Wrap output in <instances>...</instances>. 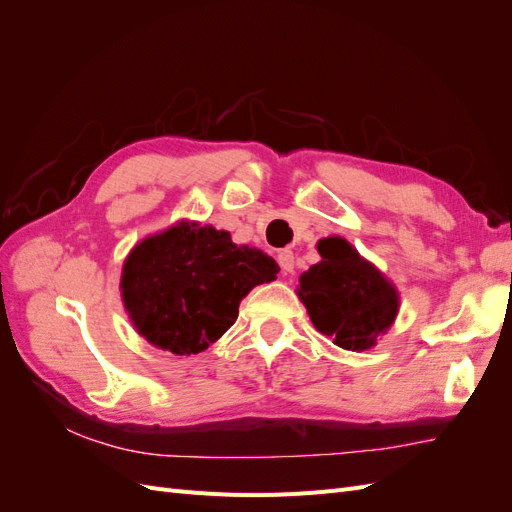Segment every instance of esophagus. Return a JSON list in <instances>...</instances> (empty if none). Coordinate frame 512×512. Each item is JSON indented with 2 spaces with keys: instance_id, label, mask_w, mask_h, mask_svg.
<instances>
[{
  "instance_id": "esophagus-1",
  "label": "esophagus",
  "mask_w": 512,
  "mask_h": 512,
  "mask_svg": "<svg viewBox=\"0 0 512 512\" xmlns=\"http://www.w3.org/2000/svg\"><path fill=\"white\" fill-rule=\"evenodd\" d=\"M277 262H280L284 275L292 273V269H294V254L290 250H282L280 254H277Z\"/></svg>"
}]
</instances>
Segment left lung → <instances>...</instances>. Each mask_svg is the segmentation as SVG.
<instances>
[{"label":"left lung","mask_w":512,"mask_h":512,"mask_svg":"<svg viewBox=\"0 0 512 512\" xmlns=\"http://www.w3.org/2000/svg\"><path fill=\"white\" fill-rule=\"evenodd\" d=\"M318 252L322 260L299 277V297L314 327L344 350L376 346L397 316L395 286L342 237L322 239Z\"/></svg>","instance_id":"1"}]
</instances>
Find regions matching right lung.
<instances>
[{"instance_id": "right-lung-1", "label": "right lung", "mask_w": 512, "mask_h": 512, "mask_svg": "<svg viewBox=\"0 0 512 512\" xmlns=\"http://www.w3.org/2000/svg\"><path fill=\"white\" fill-rule=\"evenodd\" d=\"M277 271L271 256L235 245L226 230L179 222L130 252L121 297L149 344L177 356L198 354L235 324L245 294L273 282Z\"/></svg>"}]
</instances>
